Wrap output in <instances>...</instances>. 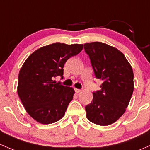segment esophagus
I'll use <instances>...</instances> for the list:
<instances>
[{
    "instance_id": "1",
    "label": "esophagus",
    "mask_w": 150,
    "mask_h": 150,
    "mask_svg": "<svg viewBox=\"0 0 150 150\" xmlns=\"http://www.w3.org/2000/svg\"><path fill=\"white\" fill-rule=\"evenodd\" d=\"M75 91L76 93H79L82 91V90H80V89H78V88H75Z\"/></svg>"
}]
</instances>
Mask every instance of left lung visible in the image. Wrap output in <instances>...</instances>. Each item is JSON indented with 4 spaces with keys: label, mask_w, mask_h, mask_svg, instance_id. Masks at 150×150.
<instances>
[{
    "label": "left lung",
    "mask_w": 150,
    "mask_h": 150,
    "mask_svg": "<svg viewBox=\"0 0 150 150\" xmlns=\"http://www.w3.org/2000/svg\"><path fill=\"white\" fill-rule=\"evenodd\" d=\"M95 76L103 81L100 90L85 106L87 118L96 125L107 126L125 113L134 90V74L122 52L100 42L84 44Z\"/></svg>",
    "instance_id": "obj_1"
}]
</instances>
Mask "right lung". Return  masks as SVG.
<instances>
[{"mask_svg": "<svg viewBox=\"0 0 150 150\" xmlns=\"http://www.w3.org/2000/svg\"><path fill=\"white\" fill-rule=\"evenodd\" d=\"M83 48V44L52 43L38 49L24 62L18 75V94L35 120L51 124L65 115L75 90L53 79L63 78L65 63Z\"/></svg>", "mask_w": 150, "mask_h": 150, "instance_id": "1", "label": "right lung"}]
</instances>
